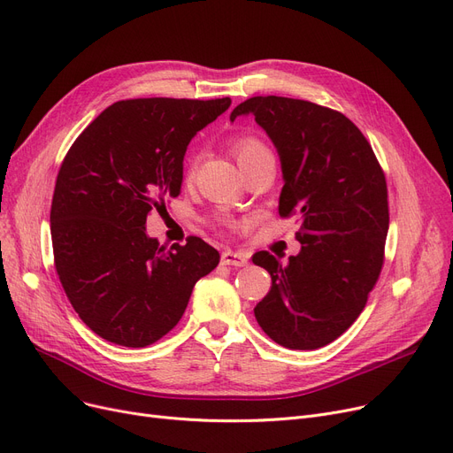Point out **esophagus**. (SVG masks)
<instances>
[{"label": "esophagus", "instance_id": "1", "mask_svg": "<svg viewBox=\"0 0 453 453\" xmlns=\"http://www.w3.org/2000/svg\"><path fill=\"white\" fill-rule=\"evenodd\" d=\"M222 265L226 266H246L248 265V253L244 251H231V250H226L222 253Z\"/></svg>", "mask_w": 453, "mask_h": 453}]
</instances>
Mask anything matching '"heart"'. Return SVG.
Returning <instances> with one entry per match:
<instances>
[{
  "label": "heart",
  "instance_id": "b5f03b06",
  "mask_svg": "<svg viewBox=\"0 0 453 453\" xmlns=\"http://www.w3.org/2000/svg\"><path fill=\"white\" fill-rule=\"evenodd\" d=\"M233 152L236 156V159H239V165H244L258 156L263 154H270V150L266 149V145L263 141H258L257 137L253 135H244V137H239L233 141Z\"/></svg>",
  "mask_w": 453,
  "mask_h": 453
}]
</instances>
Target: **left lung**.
<instances>
[{"instance_id":"8db88e82","label":"left lung","mask_w":453,"mask_h":453,"mask_svg":"<svg viewBox=\"0 0 453 453\" xmlns=\"http://www.w3.org/2000/svg\"><path fill=\"white\" fill-rule=\"evenodd\" d=\"M253 115L277 149L279 214H297V255L280 263L268 251L253 265L272 288L255 318L279 345H328L360 316L384 265L389 229L388 185L376 156L352 121L330 108L288 97H253L229 119Z\"/></svg>"}]
</instances>
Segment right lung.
<instances>
[{
  "label": "right lung",
  "mask_w": 453,
  "mask_h": 453,
  "mask_svg": "<svg viewBox=\"0 0 453 453\" xmlns=\"http://www.w3.org/2000/svg\"><path fill=\"white\" fill-rule=\"evenodd\" d=\"M229 106V97L119 101L65 154L51 203L55 266L79 318L106 342H157L217 268L219 251L198 236L159 246L147 214L180 195L190 139Z\"/></svg>",
  "instance_id": "1"
}]
</instances>
